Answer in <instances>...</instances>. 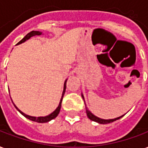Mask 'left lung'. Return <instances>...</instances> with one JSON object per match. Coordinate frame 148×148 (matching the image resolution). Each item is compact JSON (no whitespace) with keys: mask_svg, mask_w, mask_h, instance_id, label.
Wrapping results in <instances>:
<instances>
[{"mask_svg":"<svg viewBox=\"0 0 148 148\" xmlns=\"http://www.w3.org/2000/svg\"><path fill=\"white\" fill-rule=\"evenodd\" d=\"M82 98L84 99V96H83V95H82ZM84 101H85V100H84ZM85 109H86V114H87V116H88V119H90V120H92V121H96V122H98V123H99V124H108V123L113 122V121H116V120H118V119H121V117H123V116L124 115L121 116V117H119V118H117V119H108V120H105V119H99V118H98V117H96V116H95L94 114H92L91 113L90 111L88 110V108H86V105H85Z\"/></svg>","mask_w":148,"mask_h":148,"instance_id":"obj_1","label":"left lung"}]
</instances>
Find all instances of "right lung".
Listing matches in <instances>:
<instances>
[{
  "instance_id": "obj_1",
  "label": "right lung",
  "mask_w": 148,
  "mask_h": 148,
  "mask_svg": "<svg viewBox=\"0 0 148 148\" xmlns=\"http://www.w3.org/2000/svg\"><path fill=\"white\" fill-rule=\"evenodd\" d=\"M42 34V33L39 32V31H31V32H29V34H27L25 37H24L23 39H22L19 42H18L17 45H19V44H22L23 42H24V41H26L27 40H28L29 38H30L31 37H33V36H35V35H40ZM66 81L65 82V83H64V88H63V94H62V97H61V99H60V104H59V106H58V108H56V110H55V111H53L52 114H50L48 116H45V117H38V118H36V117H32V116H29V115H27V114H25L24 113H23L21 110H18V108H16V106L15 104H14V106H15V108L17 109V110L20 112V113L23 114V115L24 116V117H26L27 119H29V120H31V121H36V122H38V123H45V122H48V121H51V120H52V119H54L55 118H56L57 117V115L59 114V113H60V108H61V104H62V100H63V96H64V93H65L66 92Z\"/></svg>"
}]
</instances>
